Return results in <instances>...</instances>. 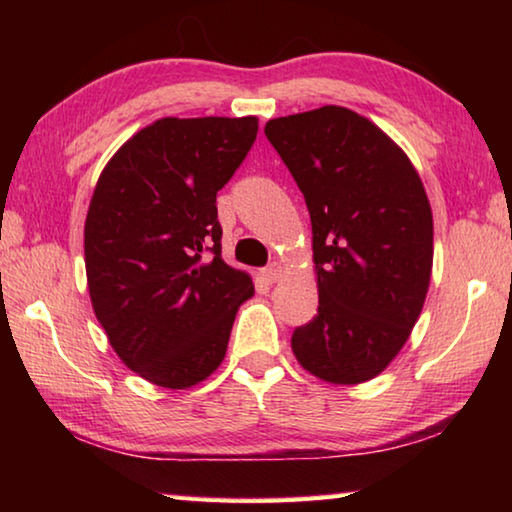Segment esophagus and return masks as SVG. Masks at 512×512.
Here are the masks:
<instances>
[{
	"label": "esophagus",
	"mask_w": 512,
	"mask_h": 512,
	"mask_svg": "<svg viewBox=\"0 0 512 512\" xmlns=\"http://www.w3.org/2000/svg\"><path fill=\"white\" fill-rule=\"evenodd\" d=\"M282 277V266L277 264V262H273V264H268L264 271H262V280L264 282H268V284H275L277 280H280Z\"/></svg>",
	"instance_id": "1"
}]
</instances>
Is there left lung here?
Instances as JSON below:
<instances>
[{
    "label": "left lung",
    "mask_w": 512,
    "mask_h": 512,
    "mask_svg": "<svg viewBox=\"0 0 512 512\" xmlns=\"http://www.w3.org/2000/svg\"><path fill=\"white\" fill-rule=\"evenodd\" d=\"M264 133L311 216L318 314L291 336L302 368L363 384L391 363L418 323L433 266V216L400 146L350 108L266 121Z\"/></svg>",
    "instance_id": "1"
}]
</instances>
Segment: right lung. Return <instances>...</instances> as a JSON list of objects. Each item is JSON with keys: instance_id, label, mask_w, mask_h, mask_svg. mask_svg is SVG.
I'll return each mask as SVG.
<instances>
[{"instance_id": "obj_1", "label": "right lung", "mask_w": 512, "mask_h": 512, "mask_svg": "<svg viewBox=\"0 0 512 512\" xmlns=\"http://www.w3.org/2000/svg\"><path fill=\"white\" fill-rule=\"evenodd\" d=\"M257 117H164L112 155L85 216V273L112 350L185 391L228 350L250 275L221 259L216 192L250 151Z\"/></svg>"}]
</instances>
